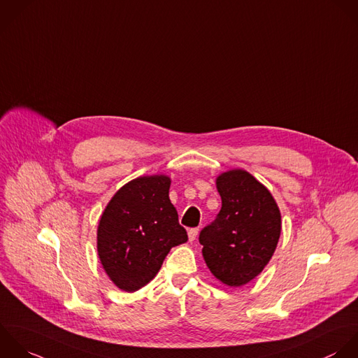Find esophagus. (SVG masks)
<instances>
[{"mask_svg":"<svg viewBox=\"0 0 358 358\" xmlns=\"http://www.w3.org/2000/svg\"><path fill=\"white\" fill-rule=\"evenodd\" d=\"M198 233H199V229H196V227L189 229V230H188V238H189V241H194V240L196 238Z\"/></svg>","mask_w":358,"mask_h":358,"instance_id":"34e87169","label":"esophagus"}]
</instances>
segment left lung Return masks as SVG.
<instances>
[{"label": "left lung", "instance_id": "1", "mask_svg": "<svg viewBox=\"0 0 358 358\" xmlns=\"http://www.w3.org/2000/svg\"><path fill=\"white\" fill-rule=\"evenodd\" d=\"M222 209L199 233L210 272L224 285L243 286L271 261L282 230L271 192L250 173L231 170L216 180Z\"/></svg>", "mask_w": 358, "mask_h": 358}]
</instances>
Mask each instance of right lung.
<instances>
[{
  "instance_id": "right-lung-1",
  "label": "right lung",
  "mask_w": 358,
  "mask_h": 358,
  "mask_svg": "<svg viewBox=\"0 0 358 358\" xmlns=\"http://www.w3.org/2000/svg\"><path fill=\"white\" fill-rule=\"evenodd\" d=\"M169 189L166 176L135 178L117 191L101 215L99 257L121 290L132 293L148 285L170 250L188 240Z\"/></svg>"
}]
</instances>
